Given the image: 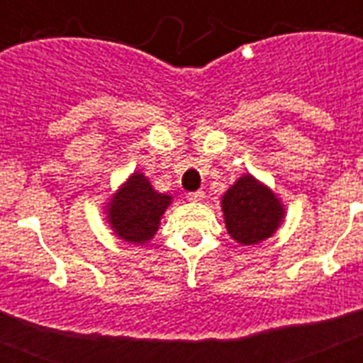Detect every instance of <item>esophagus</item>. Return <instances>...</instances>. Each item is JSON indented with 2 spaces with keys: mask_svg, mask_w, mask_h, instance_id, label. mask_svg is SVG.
<instances>
[{
  "mask_svg": "<svg viewBox=\"0 0 363 363\" xmlns=\"http://www.w3.org/2000/svg\"><path fill=\"white\" fill-rule=\"evenodd\" d=\"M187 200L189 201H203L205 200V192L203 191L187 192Z\"/></svg>",
  "mask_w": 363,
  "mask_h": 363,
  "instance_id": "obj_1",
  "label": "esophagus"
}]
</instances>
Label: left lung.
I'll list each match as a JSON object with an SVG mask.
<instances>
[{
	"mask_svg": "<svg viewBox=\"0 0 363 363\" xmlns=\"http://www.w3.org/2000/svg\"><path fill=\"white\" fill-rule=\"evenodd\" d=\"M221 209L230 238L255 245L272 236L284 220V207L272 191L245 174L223 194Z\"/></svg>",
	"mask_w": 363,
	"mask_h": 363,
	"instance_id": "obj_1",
	"label": "left lung"
}]
</instances>
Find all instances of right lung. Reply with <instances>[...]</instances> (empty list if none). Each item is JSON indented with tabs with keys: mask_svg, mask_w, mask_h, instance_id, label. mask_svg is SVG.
<instances>
[{
	"mask_svg": "<svg viewBox=\"0 0 363 363\" xmlns=\"http://www.w3.org/2000/svg\"><path fill=\"white\" fill-rule=\"evenodd\" d=\"M172 198L160 194L140 172H134L127 184L112 196L108 203V221L114 234L129 243H143L152 238Z\"/></svg>",
	"mask_w": 363,
	"mask_h": 363,
	"instance_id": "add662e5",
	"label": "right lung"
}]
</instances>
